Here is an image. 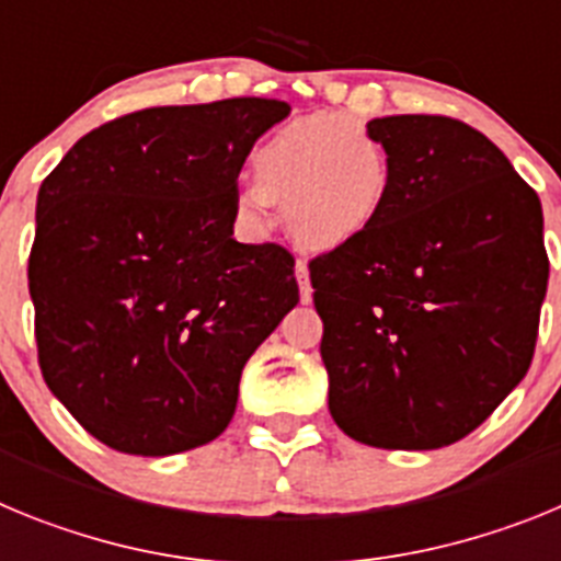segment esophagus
Segmentation results:
<instances>
[{
    "label": "esophagus",
    "instance_id": "1",
    "mask_svg": "<svg viewBox=\"0 0 561 561\" xmlns=\"http://www.w3.org/2000/svg\"><path fill=\"white\" fill-rule=\"evenodd\" d=\"M295 275H297V284H300V300L304 304H309L311 300V280H309V266H306V261H297L295 266Z\"/></svg>",
    "mask_w": 561,
    "mask_h": 561
}]
</instances>
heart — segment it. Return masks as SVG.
Returning <instances> with one entry per match:
<instances>
[{
	"mask_svg": "<svg viewBox=\"0 0 561 561\" xmlns=\"http://www.w3.org/2000/svg\"><path fill=\"white\" fill-rule=\"evenodd\" d=\"M255 185L238 207L261 219L280 202L289 236L306 250L354 244L379 221L390 196L388 153L354 117L311 114L275 128L252 151Z\"/></svg>",
	"mask_w": 561,
	"mask_h": 561,
	"instance_id": "b5f03b06",
	"label": "heart"
}]
</instances>
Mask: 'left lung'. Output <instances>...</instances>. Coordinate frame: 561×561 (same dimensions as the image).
Wrapping results in <instances>:
<instances>
[{
	"instance_id": "obj_1",
	"label": "left lung",
	"mask_w": 561,
	"mask_h": 561,
	"mask_svg": "<svg viewBox=\"0 0 561 561\" xmlns=\"http://www.w3.org/2000/svg\"><path fill=\"white\" fill-rule=\"evenodd\" d=\"M390 162L370 232L309 264L336 427L379 449L478 430L531 365L542 205L489 137L440 114L368 123Z\"/></svg>"
}]
</instances>
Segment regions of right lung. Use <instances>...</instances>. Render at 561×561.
<instances>
[{
	"label": "right lung",
	"instance_id": "right-lung-1",
	"mask_svg": "<svg viewBox=\"0 0 561 561\" xmlns=\"http://www.w3.org/2000/svg\"><path fill=\"white\" fill-rule=\"evenodd\" d=\"M289 112L230 98L123 114L38 187V365L106 447L162 458L219 438L247 359L300 300L284 247L232 238L241 165Z\"/></svg>",
	"mask_w": 561,
	"mask_h": 561
}]
</instances>
